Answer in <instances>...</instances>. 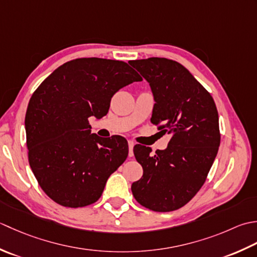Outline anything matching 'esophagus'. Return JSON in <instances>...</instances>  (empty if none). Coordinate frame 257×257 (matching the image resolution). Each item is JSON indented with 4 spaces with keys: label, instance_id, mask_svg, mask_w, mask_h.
Returning a JSON list of instances; mask_svg holds the SVG:
<instances>
[{
    "label": "esophagus",
    "instance_id": "obj_1",
    "mask_svg": "<svg viewBox=\"0 0 257 257\" xmlns=\"http://www.w3.org/2000/svg\"><path fill=\"white\" fill-rule=\"evenodd\" d=\"M135 143L133 142V141H128V150H130V153H128V156H131L132 158L133 156V148H134Z\"/></svg>",
    "mask_w": 257,
    "mask_h": 257
}]
</instances>
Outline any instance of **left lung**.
Wrapping results in <instances>:
<instances>
[{
    "instance_id": "1",
    "label": "left lung",
    "mask_w": 257,
    "mask_h": 257,
    "mask_svg": "<svg viewBox=\"0 0 257 257\" xmlns=\"http://www.w3.org/2000/svg\"><path fill=\"white\" fill-rule=\"evenodd\" d=\"M128 63L150 83L155 101L151 122L172 136L167 149L154 155L149 146H134L143 176L131 188L142 206L175 211L201 190L216 158L221 134L215 102L179 62L150 57Z\"/></svg>"
}]
</instances>
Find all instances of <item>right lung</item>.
<instances>
[{"mask_svg": "<svg viewBox=\"0 0 257 257\" xmlns=\"http://www.w3.org/2000/svg\"><path fill=\"white\" fill-rule=\"evenodd\" d=\"M142 81L127 63L82 57L49 75L31 96L25 115L29 163L42 190L65 207L95 203L128 155L127 141L91 133L119 88Z\"/></svg>", "mask_w": 257, "mask_h": 257, "instance_id": "add662e5", "label": "right lung"}]
</instances>
